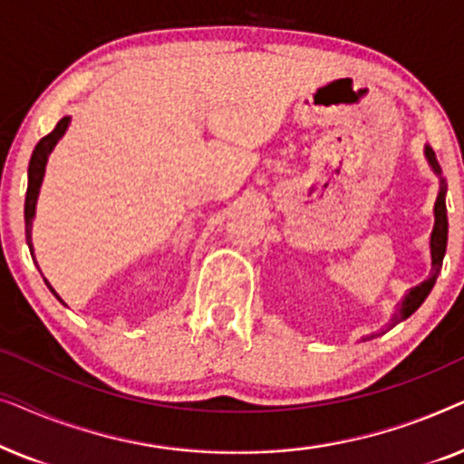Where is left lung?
<instances>
[{"label": "left lung", "mask_w": 464, "mask_h": 464, "mask_svg": "<svg viewBox=\"0 0 464 464\" xmlns=\"http://www.w3.org/2000/svg\"><path fill=\"white\" fill-rule=\"evenodd\" d=\"M424 158H427L429 167L433 173L440 177V192H437V200H435V226H433V232H430V275L427 281H422L418 287H411L405 297L399 304V310L392 316V325H397V323H401L408 319L416 313L418 308L422 306V302L427 300V295L430 294V289H433V285L437 281V276H440V270H441V264H443V256H446V245H448V211H446V192H448V186H446V179L441 177V167L440 162H437L435 158V151L429 148V145H424Z\"/></svg>", "instance_id": "1"}]
</instances>
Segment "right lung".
<instances>
[{"mask_svg": "<svg viewBox=\"0 0 464 464\" xmlns=\"http://www.w3.org/2000/svg\"><path fill=\"white\" fill-rule=\"evenodd\" d=\"M69 122H72V118L65 116L59 120V124L54 126L53 132H48L46 137L40 139V143L35 145L34 154H31V160H29V170H27V177H29V183H27V196H24V237H27V245H29V251H31V257L34 256V240H31V230H34V219H35V205H37V196H40V188H42V181H44V173H46V164H48V156L53 154V150L56 148V143L61 141V137L65 135L67 129H69ZM37 264V262H35ZM46 281V278H44ZM48 285V289L53 291L56 295V300L61 304H65L59 297V294L53 289V285ZM67 306V304H65Z\"/></svg>", "mask_w": 464, "mask_h": 464, "instance_id": "1", "label": "right lung"}]
</instances>
